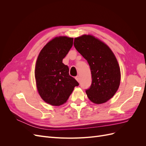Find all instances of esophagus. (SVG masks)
I'll return each mask as SVG.
<instances>
[{
    "mask_svg": "<svg viewBox=\"0 0 146 146\" xmlns=\"http://www.w3.org/2000/svg\"><path fill=\"white\" fill-rule=\"evenodd\" d=\"M76 80H77L78 82H80V77H79V76L76 77Z\"/></svg>",
    "mask_w": 146,
    "mask_h": 146,
    "instance_id": "esophagus-1",
    "label": "esophagus"
}]
</instances>
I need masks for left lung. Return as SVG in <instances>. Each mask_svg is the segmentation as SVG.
I'll list each match as a JSON object with an SVG mask.
<instances>
[{
  "instance_id": "1",
  "label": "left lung",
  "mask_w": 146,
  "mask_h": 146,
  "mask_svg": "<svg viewBox=\"0 0 146 146\" xmlns=\"http://www.w3.org/2000/svg\"><path fill=\"white\" fill-rule=\"evenodd\" d=\"M74 45L90 67L92 83L86 90L88 98L96 104L106 102L120 85L121 72L116 56L107 44L92 35L76 38Z\"/></svg>"
}]
</instances>
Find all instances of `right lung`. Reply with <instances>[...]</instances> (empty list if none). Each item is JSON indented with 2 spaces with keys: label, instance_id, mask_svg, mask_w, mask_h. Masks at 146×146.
<instances>
[{
  "label": "right lung",
  "instance_id": "obj_1",
  "mask_svg": "<svg viewBox=\"0 0 146 146\" xmlns=\"http://www.w3.org/2000/svg\"><path fill=\"white\" fill-rule=\"evenodd\" d=\"M73 45V38L55 37L42 48L38 56L35 75L39 95L46 103L60 106L68 100L77 80L69 76L63 59Z\"/></svg>",
  "mask_w": 146,
  "mask_h": 146
}]
</instances>
